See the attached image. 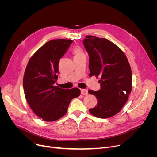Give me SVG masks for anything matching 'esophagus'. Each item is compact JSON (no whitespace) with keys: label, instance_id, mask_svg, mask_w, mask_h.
I'll return each mask as SVG.
<instances>
[{"label":"esophagus","instance_id":"esophagus-1","mask_svg":"<svg viewBox=\"0 0 157 157\" xmlns=\"http://www.w3.org/2000/svg\"><path fill=\"white\" fill-rule=\"evenodd\" d=\"M81 94L84 95H87L88 94V90L87 89H81Z\"/></svg>","mask_w":157,"mask_h":157}]
</instances>
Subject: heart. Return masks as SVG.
<instances>
[{"label": "heart", "mask_w": 157, "mask_h": 157, "mask_svg": "<svg viewBox=\"0 0 157 157\" xmlns=\"http://www.w3.org/2000/svg\"><path fill=\"white\" fill-rule=\"evenodd\" d=\"M73 53L75 55V56H78L80 55H83V53L82 49L79 47H75L73 50Z\"/></svg>", "instance_id": "heart-1"}]
</instances>
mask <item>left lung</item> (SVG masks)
Segmentation results:
<instances>
[{
  "label": "left lung",
  "instance_id": "8db88e82",
  "mask_svg": "<svg viewBox=\"0 0 157 157\" xmlns=\"http://www.w3.org/2000/svg\"><path fill=\"white\" fill-rule=\"evenodd\" d=\"M86 38L83 43L89 55V76L101 78V89L88 91L98 101L89 112L99 118H109L128 101L132 89L131 67L124 52L113 42L91 35Z\"/></svg>",
  "mask_w": 157,
  "mask_h": 157
}]
</instances>
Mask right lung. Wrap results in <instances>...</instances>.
Here are the masks:
<instances>
[{
    "instance_id": "obj_1",
    "label": "right lung",
    "mask_w": 157,
    "mask_h": 157,
    "mask_svg": "<svg viewBox=\"0 0 157 157\" xmlns=\"http://www.w3.org/2000/svg\"><path fill=\"white\" fill-rule=\"evenodd\" d=\"M72 40L46 42L29 59L23 78L26 99L33 111L46 121H54L67 112L71 99L80 95L78 88L64 89L54 86L58 79L59 59Z\"/></svg>"
}]
</instances>
